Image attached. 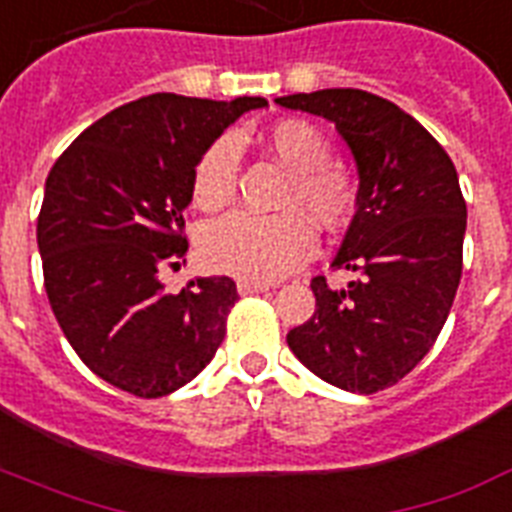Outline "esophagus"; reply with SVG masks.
<instances>
[{
	"label": "esophagus",
	"instance_id": "1",
	"mask_svg": "<svg viewBox=\"0 0 512 512\" xmlns=\"http://www.w3.org/2000/svg\"><path fill=\"white\" fill-rule=\"evenodd\" d=\"M236 289L239 294H260V292H268L270 286L268 284H260V281H236Z\"/></svg>",
	"mask_w": 512,
	"mask_h": 512
}]
</instances>
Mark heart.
<instances>
[{"instance_id": "heart-1", "label": "heart", "mask_w": 512, "mask_h": 512, "mask_svg": "<svg viewBox=\"0 0 512 512\" xmlns=\"http://www.w3.org/2000/svg\"><path fill=\"white\" fill-rule=\"evenodd\" d=\"M263 147L289 173L286 205H299L318 226L336 228L355 207V178L342 162L328 160L331 147L321 128L307 120H278L260 134ZM239 152L236 139H218L199 157L191 197L202 210H220L234 199ZM315 234L299 213H234L205 228L199 252L213 270L244 281H276L313 255Z\"/></svg>"}]
</instances>
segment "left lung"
Listing matches in <instances>:
<instances>
[{
	"label": "left lung",
	"instance_id": "left-lung-1",
	"mask_svg": "<svg viewBox=\"0 0 512 512\" xmlns=\"http://www.w3.org/2000/svg\"><path fill=\"white\" fill-rule=\"evenodd\" d=\"M276 102L334 123L360 181L331 263L357 278L331 289L315 276L313 318L286 342L328 384L381 392L434 347L458 292L468 218L458 170L418 120L368 91L323 89Z\"/></svg>",
	"mask_w": 512,
	"mask_h": 512
}]
</instances>
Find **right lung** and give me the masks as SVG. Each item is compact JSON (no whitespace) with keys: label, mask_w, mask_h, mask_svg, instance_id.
I'll return each mask as SVG.
<instances>
[{"label":"right lung","mask_w":512,"mask_h":512,"mask_svg":"<svg viewBox=\"0 0 512 512\" xmlns=\"http://www.w3.org/2000/svg\"><path fill=\"white\" fill-rule=\"evenodd\" d=\"M260 107L268 99L149 94L99 118L49 170L36 226L49 305L107 384L155 400L215 357L236 284L191 278L168 294L160 270L189 249L181 231L199 157Z\"/></svg>","instance_id":"add662e5"}]
</instances>
